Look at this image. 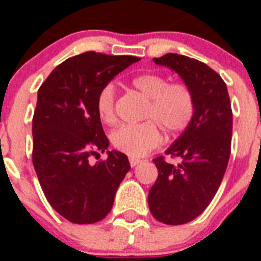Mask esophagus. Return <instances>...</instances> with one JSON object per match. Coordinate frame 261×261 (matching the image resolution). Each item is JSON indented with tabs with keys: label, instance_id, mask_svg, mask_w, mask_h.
<instances>
[{
	"label": "esophagus",
	"instance_id": "obj_1",
	"mask_svg": "<svg viewBox=\"0 0 261 261\" xmlns=\"http://www.w3.org/2000/svg\"><path fill=\"white\" fill-rule=\"evenodd\" d=\"M129 163H130V166H132V167H135V166H137L138 163H141V159L133 158V156H130V158H129Z\"/></svg>",
	"mask_w": 261,
	"mask_h": 261
}]
</instances>
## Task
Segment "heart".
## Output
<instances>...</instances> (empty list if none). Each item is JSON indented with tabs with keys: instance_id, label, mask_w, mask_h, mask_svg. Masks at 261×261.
Instances as JSON below:
<instances>
[{
	"instance_id": "obj_1",
	"label": "heart",
	"mask_w": 261,
	"mask_h": 261,
	"mask_svg": "<svg viewBox=\"0 0 261 261\" xmlns=\"http://www.w3.org/2000/svg\"><path fill=\"white\" fill-rule=\"evenodd\" d=\"M132 86L149 99L144 112L146 121L125 124L115 129L111 142L117 150L129 156H142L161 142V132L174 137L184 132L195 116V95L184 82H170L168 78L156 73L137 75ZM116 91L112 84L99 90L96 96V114L106 124L116 120L115 112Z\"/></svg>"
}]
</instances>
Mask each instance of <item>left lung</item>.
Masks as SVG:
<instances>
[{
	"mask_svg": "<svg viewBox=\"0 0 261 261\" xmlns=\"http://www.w3.org/2000/svg\"><path fill=\"white\" fill-rule=\"evenodd\" d=\"M153 61L176 71L195 95L192 123L166 150L180 162L153 159L158 177L147 197L156 221L183 225L206 209L222 181L231 149V105L221 75L204 62L177 53Z\"/></svg>",
	"mask_w": 261,
	"mask_h": 261,
	"instance_id": "8db88e82",
	"label": "left lung"
}]
</instances>
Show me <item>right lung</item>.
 Segmentation results:
<instances>
[{
	"label": "right lung",
	"mask_w": 261,
	"mask_h": 261,
	"mask_svg": "<svg viewBox=\"0 0 261 261\" xmlns=\"http://www.w3.org/2000/svg\"><path fill=\"white\" fill-rule=\"evenodd\" d=\"M138 60L85 52L61 62L39 89L32 163L50 206L70 222L103 220L130 170L128 156L117 150L95 165L89 156L110 145L96 114L99 90Z\"/></svg>",
	"instance_id": "obj_1"
}]
</instances>
